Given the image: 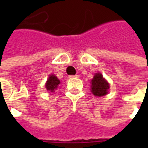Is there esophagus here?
Wrapping results in <instances>:
<instances>
[{
	"instance_id": "obj_1",
	"label": "esophagus",
	"mask_w": 148,
	"mask_h": 148,
	"mask_svg": "<svg viewBox=\"0 0 148 148\" xmlns=\"http://www.w3.org/2000/svg\"><path fill=\"white\" fill-rule=\"evenodd\" d=\"M79 77V76H78V75H77V74H76V75H71V76H70V77H71V78H73V77Z\"/></svg>"
}]
</instances>
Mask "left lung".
Segmentation results:
<instances>
[{"instance_id": "1", "label": "left lung", "mask_w": 148, "mask_h": 148, "mask_svg": "<svg viewBox=\"0 0 148 148\" xmlns=\"http://www.w3.org/2000/svg\"><path fill=\"white\" fill-rule=\"evenodd\" d=\"M91 90L92 93L95 96H104L108 93V90L109 89V84L107 81L103 77L102 74L97 73L94 75V77L91 81Z\"/></svg>"}]
</instances>
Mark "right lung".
<instances>
[{
    "mask_svg": "<svg viewBox=\"0 0 148 148\" xmlns=\"http://www.w3.org/2000/svg\"><path fill=\"white\" fill-rule=\"evenodd\" d=\"M60 84V81L55 75H51L47 79V82L46 83V89L51 92H55L57 88L58 87V85Z\"/></svg>",
    "mask_w": 148,
    "mask_h": 148,
    "instance_id": "obj_1",
    "label": "right lung"
}]
</instances>
